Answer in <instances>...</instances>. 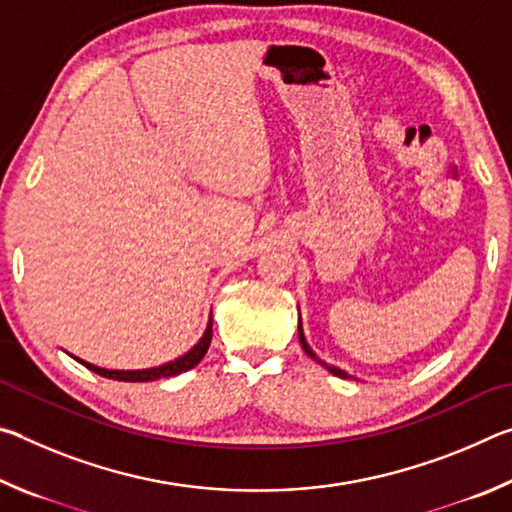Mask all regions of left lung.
I'll use <instances>...</instances> for the list:
<instances>
[{
    "label": "left lung",
    "instance_id": "1",
    "mask_svg": "<svg viewBox=\"0 0 512 512\" xmlns=\"http://www.w3.org/2000/svg\"><path fill=\"white\" fill-rule=\"evenodd\" d=\"M300 343H302V350H305L307 354H309V357H314L316 359V354L314 352H311L309 350V345H307V341H305V334H302V327H300ZM318 363H323V361H318ZM323 366L329 370V372H332V375H336V377H343V379H348L350 375H348V372H343L341 368H334V366H327V363H323Z\"/></svg>",
    "mask_w": 512,
    "mask_h": 512
}]
</instances>
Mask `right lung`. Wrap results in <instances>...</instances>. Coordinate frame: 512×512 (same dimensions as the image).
Here are the masks:
<instances>
[{
  "label": "right lung",
  "mask_w": 512,
  "mask_h": 512,
  "mask_svg": "<svg viewBox=\"0 0 512 512\" xmlns=\"http://www.w3.org/2000/svg\"><path fill=\"white\" fill-rule=\"evenodd\" d=\"M210 341H212V318H210V325H207L203 339L198 341L192 350H189L185 357H180L176 361L167 363V366H158V368H146V370H106V368H99V366H92L88 361H81L85 368H90L92 372H97L101 377H108V379H117V381H153V379H160V377H176L180 372H185L189 368H194L198 361L205 357L207 348H210Z\"/></svg>",
  "instance_id": "obj_1"
}]
</instances>
